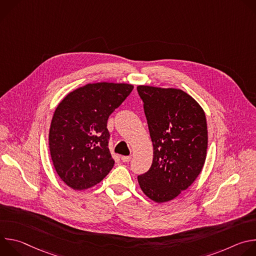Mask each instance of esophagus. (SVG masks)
Listing matches in <instances>:
<instances>
[{"label": "esophagus", "mask_w": 256, "mask_h": 256, "mask_svg": "<svg viewBox=\"0 0 256 256\" xmlns=\"http://www.w3.org/2000/svg\"><path fill=\"white\" fill-rule=\"evenodd\" d=\"M132 160V157L130 156H122V161L124 162V163H128Z\"/></svg>", "instance_id": "esophagus-1"}]
</instances>
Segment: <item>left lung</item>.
Listing matches in <instances>:
<instances>
[{
  "label": "left lung",
  "mask_w": 256,
  "mask_h": 256,
  "mask_svg": "<svg viewBox=\"0 0 256 256\" xmlns=\"http://www.w3.org/2000/svg\"><path fill=\"white\" fill-rule=\"evenodd\" d=\"M153 142V162L138 176L140 190L161 204L188 190L200 174L208 150L204 109L186 92L176 88L140 85Z\"/></svg>",
  "instance_id": "obj_1"
}]
</instances>
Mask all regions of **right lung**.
Masks as SVG:
<instances>
[{
  "mask_svg": "<svg viewBox=\"0 0 256 256\" xmlns=\"http://www.w3.org/2000/svg\"><path fill=\"white\" fill-rule=\"evenodd\" d=\"M132 89L126 83H89L70 92L56 108L50 151L58 175L70 188H90L112 169L107 120Z\"/></svg>",
  "mask_w": 256,
  "mask_h": 256,
  "instance_id": "obj_1",
  "label": "right lung"
}]
</instances>
